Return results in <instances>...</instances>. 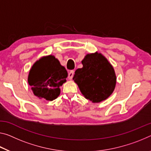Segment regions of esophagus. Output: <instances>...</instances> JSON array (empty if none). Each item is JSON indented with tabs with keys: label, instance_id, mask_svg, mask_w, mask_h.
Instances as JSON below:
<instances>
[{
	"label": "esophagus",
	"instance_id": "esophagus-1",
	"mask_svg": "<svg viewBox=\"0 0 151 151\" xmlns=\"http://www.w3.org/2000/svg\"><path fill=\"white\" fill-rule=\"evenodd\" d=\"M74 74H75V71L74 70H70V72L68 73V77L70 80H71L72 78H73V76H74Z\"/></svg>",
	"mask_w": 151,
	"mask_h": 151
}]
</instances>
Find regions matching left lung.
<instances>
[{
  "mask_svg": "<svg viewBox=\"0 0 151 151\" xmlns=\"http://www.w3.org/2000/svg\"><path fill=\"white\" fill-rule=\"evenodd\" d=\"M81 63L83 68L76 70L73 78L81 93L93 103L107 99L116 85L114 67L104 55L97 52L87 54Z\"/></svg>",
  "mask_w": 151,
  "mask_h": 151,
  "instance_id": "1",
  "label": "left lung"
}]
</instances>
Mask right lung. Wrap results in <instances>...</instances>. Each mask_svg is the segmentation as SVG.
Wrapping results in <instances>:
<instances>
[{
	"mask_svg": "<svg viewBox=\"0 0 151 151\" xmlns=\"http://www.w3.org/2000/svg\"><path fill=\"white\" fill-rule=\"evenodd\" d=\"M68 73L53 55L43 56L33 64L27 81L35 96L53 101L60 94L61 87Z\"/></svg>",
	"mask_w": 151,
	"mask_h": 151,
	"instance_id": "obj_1",
	"label": "right lung"
}]
</instances>
